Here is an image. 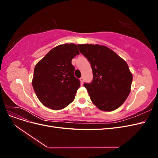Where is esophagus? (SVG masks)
Returning a JSON list of instances; mask_svg holds the SVG:
<instances>
[{"label":"esophagus","mask_w":158,"mask_h":158,"mask_svg":"<svg viewBox=\"0 0 158 158\" xmlns=\"http://www.w3.org/2000/svg\"><path fill=\"white\" fill-rule=\"evenodd\" d=\"M84 77H81L80 78V82H81V84H83L84 83Z\"/></svg>","instance_id":"34e87169"}]
</instances>
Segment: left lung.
<instances>
[{"instance_id":"8db88e82","label":"left lung","mask_w":158,"mask_h":158,"mask_svg":"<svg viewBox=\"0 0 158 158\" xmlns=\"http://www.w3.org/2000/svg\"><path fill=\"white\" fill-rule=\"evenodd\" d=\"M78 47L92 66V82L84 84L92 102L104 111L118 108L131 92L132 74L127 63L106 46L79 44Z\"/></svg>"}]
</instances>
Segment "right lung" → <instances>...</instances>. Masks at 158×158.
<instances>
[{"label":"right lung","mask_w":158,"mask_h":158,"mask_svg":"<svg viewBox=\"0 0 158 158\" xmlns=\"http://www.w3.org/2000/svg\"><path fill=\"white\" fill-rule=\"evenodd\" d=\"M79 54L76 44L60 45L35 65L32 85L37 98L45 107L62 109L74 101L80 82L74 76L72 59Z\"/></svg>","instance_id":"1"}]
</instances>
